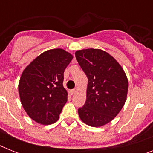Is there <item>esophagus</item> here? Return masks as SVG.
Masks as SVG:
<instances>
[{
  "label": "esophagus",
  "mask_w": 153,
  "mask_h": 153,
  "mask_svg": "<svg viewBox=\"0 0 153 153\" xmlns=\"http://www.w3.org/2000/svg\"><path fill=\"white\" fill-rule=\"evenodd\" d=\"M69 93L71 95H73V94H74V93H75V90H71V91H69Z\"/></svg>",
  "instance_id": "obj_1"
}]
</instances>
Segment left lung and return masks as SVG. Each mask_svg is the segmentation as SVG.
<instances>
[{
    "label": "left lung",
    "mask_w": 153,
    "mask_h": 153,
    "mask_svg": "<svg viewBox=\"0 0 153 153\" xmlns=\"http://www.w3.org/2000/svg\"><path fill=\"white\" fill-rule=\"evenodd\" d=\"M75 57L88 78L86 102L78 109L79 117L90 126H104L125 105L128 88L126 73L114 57L100 49L79 50Z\"/></svg>",
    "instance_id": "obj_1"
}]
</instances>
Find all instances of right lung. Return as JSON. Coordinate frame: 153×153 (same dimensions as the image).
I'll return each instance as SVG.
<instances>
[{
	"instance_id": "obj_1",
	"label": "right lung",
	"mask_w": 153,
	"mask_h": 153,
	"mask_svg": "<svg viewBox=\"0 0 153 153\" xmlns=\"http://www.w3.org/2000/svg\"><path fill=\"white\" fill-rule=\"evenodd\" d=\"M72 59L63 49H51L24 70L18 86L20 102L37 123L51 125L59 117L67 101V92L62 86L63 73Z\"/></svg>"
}]
</instances>
